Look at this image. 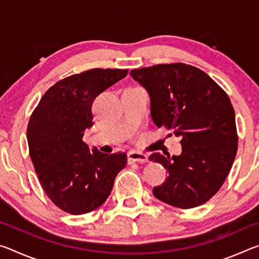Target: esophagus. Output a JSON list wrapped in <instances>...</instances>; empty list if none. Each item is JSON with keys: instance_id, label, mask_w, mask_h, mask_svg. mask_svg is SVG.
Returning a JSON list of instances; mask_svg holds the SVG:
<instances>
[{"instance_id": "1", "label": "esophagus", "mask_w": 259, "mask_h": 259, "mask_svg": "<svg viewBox=\"0 0 259 259\" xmlns=\"http://www.w3.org/2000/svg\"><path fill=\"white\" fill-rule=\"evenodd\" d=\"M128 161L129 162H140V163H144V162H148L147 155L144 154V153H140L137 151H131L128 153Z\"/></svg>"}]
</instances>
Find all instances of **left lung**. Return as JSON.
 Returning <instances> with one entry per match:
<instances>
[{
  "label": "left lung",
  "instance_id": "8db88e82",
  "mask_svg": "<svg viewBox=\"0 0 259 259\" xmlns=\"http://www.w3.org/2000/svg\"><path fill=\"white\" fill-rule=\"evenodd\" d=\"M130 74L150 94L154 123L168 130V137L181 138V155L150 156L169 174L153 194L181 209L205 203L224 184L238 151L229 95L207 73L183 63L159 64Z\"/></svg>",
  "mask_w": 259,
  "mask_h": 259
}]
</instances>
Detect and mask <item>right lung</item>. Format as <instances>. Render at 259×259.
Masks as SVG:
<instances>
[{
  "label": "right lung",
  "instance_id": "right-lung-1",
  "mask_svg": "<svg viewBox=\"0 0 259 259\" xmlns=\"http://www.w3.org/2000/svg\"><path fill=\"white\" fill-rule=\"evenodd\" d=\"M128 74V69L94 68L55 83L42 96L27 126L29 156L43 191L59 209L83 214L100 207L126 154L89 151L83 142L93 125L95 98Z\"/></svg>",
  "mask_w": 259,
  "mask_h": 259
}]
</instances>
